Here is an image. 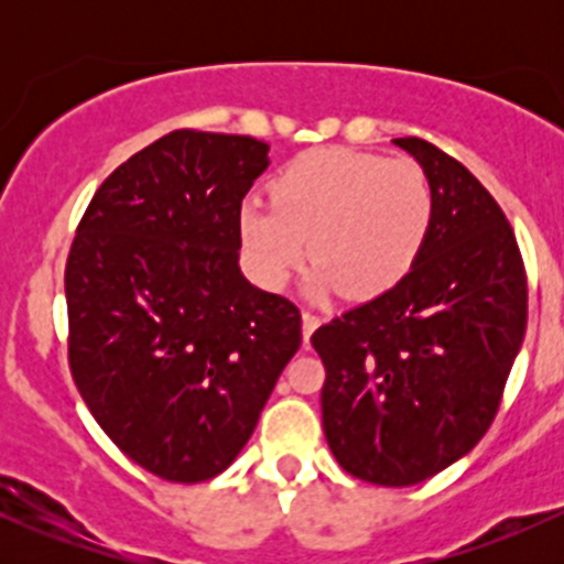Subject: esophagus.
Returning <instances> with one entry per match:
<instances>
[{
	"mask_svg": "<svg viewBox=\"0 0 564 564\" xmlns=\"http://www.w3.org/2000/svg\"><path fill=\"white\" fill-rule=\"evenodd\" d=\"M322 324V318H318L316 314H311V311H303V338L308 340L311 335H314V329Z\"/></svg>",
	"mask_w": 564,
	"mask_h": 564,
	"instance_id": "34e87169",
	"label": "esophagus"
}]
</instances>
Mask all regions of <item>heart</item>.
Returning <instances> with one entry per match:
<instances>
[{"instance_id":"obj_1","label":"heart","mask_w":564,"mask_h":564,"mask_svg":"<svg viewBox=\"0 0 564 564\" xmlns=\"http://www.w3.org/2000/svg\"><path fill=\"white\" fill-rule=\"evenodd\" d=\"M270 196H250L237 213L250 270L261 286L283 289L314 250L311 297L390 292L417 264L434 224V196L417 163L344 147L289 161Z\"/></svg>"}]
</instances>
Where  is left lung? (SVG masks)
Listing matches in <instances>:
<instances>
[{
	"mask_svg": "<svg viewBox=\"0 0 564 564\" xmlns=\"http://www.w3.org/2000/svg\"><path fill=\"white\" fill-rule=\"evenodd\" d=\"M423 166L434 224L390 292L311 338L324 362L322 423L335 460L403 488L464 458L497 417L527 329V272L502 207L456 158L395 139Z\"/></svg>",
	"mask_w": 564,
	"mask_h": 564,
	"instance_id": "8db88e82",
	"label": "left lung"
}]
</instances>
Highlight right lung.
I'll use <instances>...</instances> for the list:
<instances>
[{
  "mask_svg": "<svg viewBox=\"0 0 564 564\" xmlns=\"http://www.w3.org/2000/svg\"><path fill=\"white\" fill-rule=\"evenodd\" d=\"M267 152L163 135L108 174L67 256L73 382L108 440L169 482L240 456L303 340L297 305L240 272L237 213Z\"/></svg>",
  "mask_w": 564,
  "mask_h": 564,
  "instance_id": "add662e5",
  "label": "right lung"
}]
</instances>
